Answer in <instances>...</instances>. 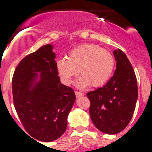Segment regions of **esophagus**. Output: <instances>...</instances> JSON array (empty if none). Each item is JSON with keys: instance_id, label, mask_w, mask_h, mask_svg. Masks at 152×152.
<instances>
[{"instance_id": "esophagus-1", "label": "esophagus", "mask_w": 152, "mask_h": 152, "mask_svg": "<svg viewBox=\"0 0 152 152\" xmlns=\"http://www.w3.org/2000/svg\"><path fill=\"white\" fill-rule=\"evenodd\" d=\"M75 95H76V97L79 98L84 96V94L80 92H77V91H75Z\"/></svg>"}]
</instances>
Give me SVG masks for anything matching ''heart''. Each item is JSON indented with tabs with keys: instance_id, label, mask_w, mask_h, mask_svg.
<instances>
[{
	"instance_id": "b5f03b06",
	"label": "heart",
	"mask_w": 152,
	"mask_h": 152,
	"mask_svg": "<svg viewBox=\"0 0 152 152\" xmlns=\"http://www.w3.org/2000/svg\"><path fill=\"white\" fill-rule=\"evenodd\" d=\"M116 61L110 51L96 44L78 45L68 52L65 58L57 61V70L63 83L70 85L79 71L80 78L77 81L78 88L84 89L91 85L101 87L110 78Z\"/></svg>"
}]
</instances>
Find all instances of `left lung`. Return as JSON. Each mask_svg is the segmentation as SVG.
<instances>
[{
	"label": "left lung",
	"instance_id": "1",
	"mask_svg": "<svg viewBox=\"0 0 152 152\" xmlns=\"http://www.w3.org/2000/svg\"><path fill=\"white\" fill-rule=\"evenodd\" d=\"M116 61L113 76L102 88L90 91V116L98 129L113 135L123 131L133 116L138 99L137 79L128 58L119 49L113 51Z\"/></svg>",
	"mask_w": 152,
	"mask_h": 152
}]
</instances>
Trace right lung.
Returning a JSON list of instances; mask_svg holds the SVG:
<instances>
[{
	"label": "right lung",
	"mask_w": 152,
	"mask_h": 152,
	"mask_svg": "<svg viewBox=\"0 0 152 152\" xmlns=\"http://www.w3.org/2000/svg\"><path fill=\"white\" fill-rule=\"evenodd\" d=\"M53 48L45 45L21 60L12 81L14 107L24 129L45 142L64 134L76 99L73 89L60 81Z\"/></svg>",
	"instance_id": "obj_1"
}]
</instances>
